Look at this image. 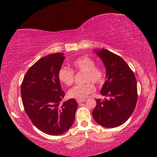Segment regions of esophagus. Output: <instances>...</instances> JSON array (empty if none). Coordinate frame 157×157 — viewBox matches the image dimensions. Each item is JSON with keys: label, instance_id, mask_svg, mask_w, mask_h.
Instances as JSON below:
<instances>
[{"label": "esophagus", "instance_id": "esophagus-1", "mask_svg": "<svg viewBox=\"0 0 157 157\" xmlns=\"http://www.w3.org/2000/svg\"><path fill=\"white\" fill-rule=\"evenodd\" d=\"M86 101V100H77V102H78V104H80V103H82Z\"/></svg>", "mask_w": 157, "mask_h": 157}]
</instances>
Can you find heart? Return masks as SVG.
<instances>
[{"label": "heart", "mask_w": 157, "mask_h": 157, "mask_svg": "<svg viewBox=\"0 0 157 157\" xmlns=\"http://www.w3.org/2000/svg\"><path fill=\"white\" fill-rule=\"evenodd\" d=\"M73 66L75 71L85 72L84 82L87 83L74 86L68 91L69 98L76 100H84L94 91V84H98L104 78L102 69L95 66V62L92 58L83 56L79 57L73 62ZM75 73L72 69L62 66L58 71V78L59 81L67 86H70L74 82Z\"/></svg>", "instance_id": "b5f03b06"}]
</instances>
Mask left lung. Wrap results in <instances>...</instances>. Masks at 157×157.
<instances>
[{"instance_id":"left-lung-1","label":"left lung","mask_w":157,"mask_h":157,"mask_svg":"<svg viewBox=\"0 0 157 157\" xmlns=\"http://www.w3.org/2000/svg\"><path fill=\"white\" fill-rule=\"evenodd\" d=\"M94 51L102 59L106 68L107 80L100 94L108 97L95 99L96 106L92 114L101 126L113 128L128 120L137 102V84L133 71L123 58L107 49Z\"/></svg>"}]
</instances>
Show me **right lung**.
<instances>
[{"instance_id": "add662e5", "label": "right lung", "mask_w": 157, "mask_h": 157, "mask_svg": "<svg viewBox=\"0 0 157 157\" xmlns=\"http://www.w3.org/2000/svg\"><path fill=\"white\" fill-rule=\"evenodd\" d=\"M64 59L62 52L41 58L28 69L21 86L23 107L32 123L52 136L62 134L71 128L78 108L73 98L61 103L64 92L58 71Z\"/></svg>"}]
</instances>
